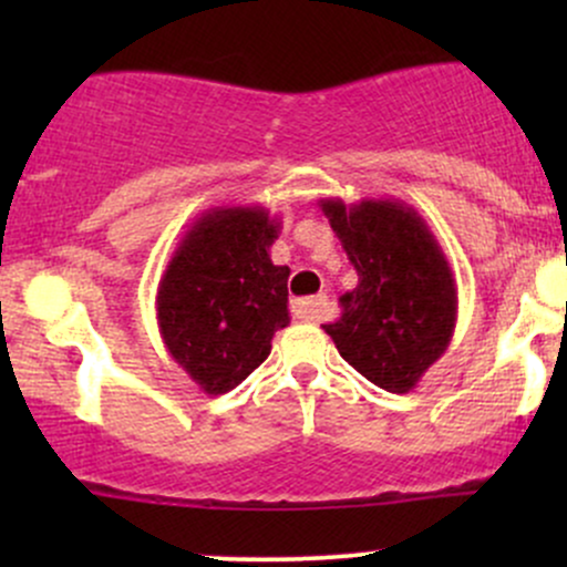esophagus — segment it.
<instances>
[{
	"label": "esophagus",
	"mask_w": 567,
	"mask_h": 567,
	"mask_svg": "<svg viewBox=\"0 0 567 567\" xmlns=\"http://www.w3.org/2000/svg\"><path fill=\"white\" fill-rule=\"evenodd\" d=\"M324 311H328V298H324V296L298 298V301L292 303V315H296L298 320H306V322L322 320Z\"/></svg>",
	"instance_id": "34e87169"
}]
</instances>
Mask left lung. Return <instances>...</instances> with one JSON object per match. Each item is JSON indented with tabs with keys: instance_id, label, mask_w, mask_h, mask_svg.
I'll return each instance as SVG.
<instances>
[{
	"instance_id": "1",
	"label": "left lung",
	"mask_w": 567,
	"mask_h": 567,
	"mask_svg": "<svg viewBox=\"0 0 567 567\" xmlns=\"http://www.w3.org/2000/svg\"><path fill=\"white\" fill-rule=\"evenodd\" d=\"M357 288L324 324L338 354L386 392L405 394L445 354L458 317L451 264L426 220L400 199H320Z\"/></svg>"
}]
</instances>
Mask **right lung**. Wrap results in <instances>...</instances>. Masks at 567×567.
Instances as JSON below:
<instances>
[{
  "mask_svg": "<svg viewBox=\"0 0 567 567\" xmlns=\"http://www.w3.org/2000/svg\"><path fill=\"white\" fill-rule=\"evenodd\" d=\"M279 220L264 207H210L188 226L159 279L157 324L205 394L239 386L288 328V266L271 264Z\"/></svg>",
  "mask_w": 567,
  "mask_h": 567,
  "instance_id": "right-lung-1",
  "label": "right lung"
}]
</instances>
